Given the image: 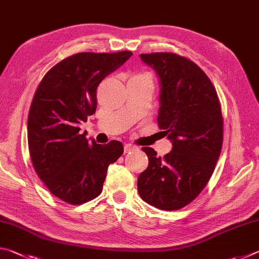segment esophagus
<instances>
[{
  "label": "esophagus",
  "instance_id": "1",
  "mask_svg": "<svg viewBox=\"0 0 259 259\" xmlns=\"http://www.w3.org/2000/svg\"><path fill=\"white\" fill-rule=\"evenodd\" d=\"M135 148H136V146L131 145V144H125V145H124V153H129L131 151H134Z\"/></svg>",
  "mask_w": 259,
  "mask_h": 259
}]
</instances>
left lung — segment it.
I'll use <instances>...</instances> for the list:
<instances>
[{
    "instance_id": "1",
    "label": "left lung",
    "mask_w": 259,
    "mask_h": 259,
    "mask_svg": "<svg viewBox=\"0 0 259 259\" xmlns=\"http://www.w3.org/2000/svg\"><path fill=\"white\" fill-rule=\"evenodd\" d=\"M160 78L157 124L171 140L163 157L143 147L148 166L138 177V193L157 209L178 210L207 185L221 155L223 115L211 81L198 65L172 52L142 54Z\"/></svg>"
}]
</instances>
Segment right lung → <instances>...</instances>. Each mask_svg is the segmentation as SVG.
<instances>
[{
  "label": "right lung",
  "mask_w": 259,
  "mask_h": 259,
  "mask_svg": "<svg viewBox=\"0 0 259 259\" xmlns=\"http://www.w3.org/2000/svg\"><path fill=\"white\" fill-rule=\"evenodd\" d=\"M133 52L81 54L55 65L38 84L27 121L29 155L37 176L64 202L81 204L102 193L107 168L123 153L121 142H89L81 125L97 107L99 83Z\"/></svg>",
  "instance_id": "obj_1"
}]
</instances>
